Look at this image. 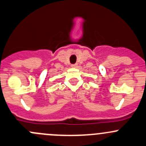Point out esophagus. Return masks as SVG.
<instances>
[{"instance_id":"34e87169","label":"esophagus","mask_w":146,"mask_h":146,"mask_svg":"<svg viewBox=\"0 0 146 146\" xmlns=\"http://www.w3.org/2000/svg\"><path fill=\"white\" fill-rule=\"evenodd\" d=\"M71 67H72V68H77V67H78V64H76L71 65Z\"/></svg>"}]
</instances>
